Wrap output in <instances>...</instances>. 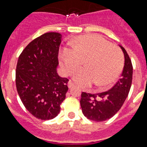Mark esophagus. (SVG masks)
I'll return each mask as SVG.
<instances>
[{"mask_svg":"<svg viewBox=\"0 0 147 147\" xmlns=\"http://www.w3.org/2000/svg\"><path fill=\"white\" fill-rule=\"evenodd\" d=\"M67 86H68L69 88H72V87L74 86V83H72L71 80H69V81L68 82V83H67Z\"/></svg>","mask_w":147,"mask_h":147,"instance_id":"esophagus-1","label":"esophagus"}]
</instances>
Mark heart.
Here are the masks:
<instances>
[{
	"label": "heart",
	"mask_w": 147,
	"mask_h": 147,
	"mask_svg": "<svg viewBox=\"0 0 147 147\" xmlns=\"http://www.w3.org/2000/svg\"><path fill=\"white\" fill-rule=\"evenodd\" d=\"M64 73L70 75L85 60L86 67L74 73L73 79L82 86L94 82L99 87L106 86L119 76L124 65L121 51L99 35H83L75 45L65 46L59 53Z\"/></svg>",
	"instance_id": "b5f03b06"
}]
</instances>
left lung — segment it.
Here are the masks:
<instances>
[{
  "mask_svg": "<svg viewBox=\"0 0 147 147\" xmlns=\"http://www.w3.org/2000/svg\"><path fill=\"white\" fill-rule=\"evenodd\" d=\"M119 47L125 56V66L119 80L107 92L81 94L82 112L88 119L95 121L109 119L119 111L127 97L133 79V65L125 49Z\"/></svg>",
  "mask_w": 147,
  "mask_h": 147,
  "instance_id": "obj_1",
  "label": "left lung"
}]
</instances>
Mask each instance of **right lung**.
Returning <instances> with one entry per match:
<instances>
[{"mask_svg":"<svg viewBox=\"0 0 147 147\" xmlns=\"http://www.w3.org/2000/svg\"><path fill=\"white\" fill-rule=\"evenodd\" d=\"M61 39L59 33L44 34L30 42L18 59V93L26 109L39 119L57 116L68 91L69 80L57 72Z\"/></svg>","mask_w":147,"mask_h":147,"instance_id":"obj_1","label":"right lung"}]
</instances>
